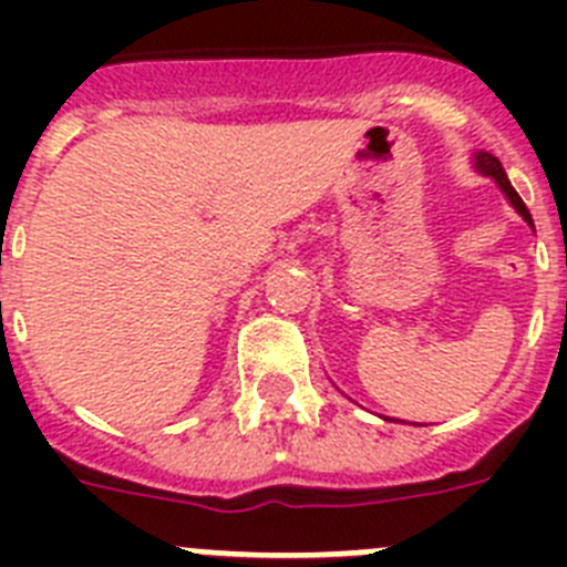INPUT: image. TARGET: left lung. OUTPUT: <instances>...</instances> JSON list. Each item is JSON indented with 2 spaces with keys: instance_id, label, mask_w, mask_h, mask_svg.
Masks as SVG:
<instances>
[{
  "instance_id": "1",
  "label": "left lung",
  "mask_w": 567,
  "mask_h": 567,
  "mask_svg": "<svg viewBox=\"0 0 567 567\" xmlns=\"http://www.w3.org/2000/svg\"><path fill=\"white\" fill-rule=\"evenodd\" d=\"M477 167L483 169L485 175H491V178H494V182H497L499 187H503V193L508 195V202L514 204V207H517V213L523 215L525 221L530 224V213H528V209H525V204H523V198H519V195H517V189L511 187V182H508V175H505L503 164H499L497 158H494V155H488V153H480V155H477ZM530 227H534V224H530Z\"/></svg>"
}]
</instances>
